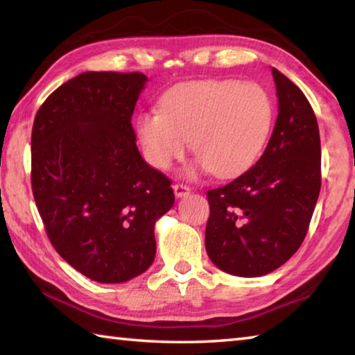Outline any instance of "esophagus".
Masks as SVG:
<instances>
[{
  "instance_id": "esophagus-1",
  "label": "esophagus",
  "mask_w": 355,
  "mask_h": 355,
  "mask_svg": "<svg viewBox=\"0 0 355 355\" xmlns=\"http://www.w3.org/2000/svg\"><path fill=\"white\" fill-rule=\"evenodd\" d=\"M189 186H186L183 183H175L173 184V192H175L177 197H184L186 194H189Z\"/></svg>"
}]
</instances>
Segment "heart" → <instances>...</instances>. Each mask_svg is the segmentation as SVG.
I'll return each instance as SVG.
<instances>
[{
	"label": "heart",
	"instance_id": "1",
	"mask_svg": "<svg viewBox=\"0 0 355 355\" xmlns=\"http://www.w3.org/2000/svg\"><path fill=\"white\" fill-rule=\"evenodd\" d=\"M159 111L137 119L147 161L167 169L182 158L189 139L196 171L232 177L255 163L274 120L271 94L257 81L200 80L171 87Z\"/></svg>",
	"mask_w": 355,
	"mask_h": 355
}]
</instances>
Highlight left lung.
<instances>
[{"instance_id": "1", "label": "left lung", "mask_w": 355, "mask_h": 355, "mask_svg": "<svg viewBox=\"0 0 355 355\" xmlns=\"http://www.w3.org/2000/svg\"><path fill=\"white\" fill-rule=\"evenodd\" d=\"M277 122L261 158L243 175L207 192V254L224 272L260 277L296 254L321 191L316 116L293 81L272 69Z\"/></svg>"}]
</instances>
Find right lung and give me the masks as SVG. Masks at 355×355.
<instances>
[{"label": "right lung", "instance_id": "obj_1", "mask_svg": "<svg viewBox=\"0 0 355 355\" xmlns=\"http://www.w3.org/2000/svg\"><path fill=\"white\" fill-rule=\"evenodd\" d=\"M147 76L84 71L35 114L31 186L53 248L100 284L142 274L156 254L155 222L169 211L172 182L148 166L131 125Z\"/></svg>", "mask_w": 355, "mask_h": 355}]
</instances>
